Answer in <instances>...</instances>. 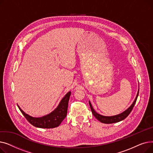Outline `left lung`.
I'll list each match as a JSON object with an SVG mask.
<instances>
[{
	"instance_id": "left-lung-1",
	"label": "left lung",
	"mask_w": 153,
	"mask_h": 153,
	"mask_svg": "<svg viewBox=\"0 0 153 153\" xmlns=\"http://www.w3.org/2000/svg\"><path fill=\"white\" fill-rule=\"evenodd\" d=\"M139 94V89L137 93V95H136V97L134 100V102H133V103L131 105V106L128 108V109H126L125 111H124L122 113L118 115H114V116H110V117H106V116H103L99 114H97V112H96L94 109L93 108L92 105H91V103L90 101H89V105L91 109V111L92 112V114L94 115V116L97 118L98 120L101 122V123H106V124H110V123H117L119 122L120 121H122V120H123L124 119H125L129 114L131 113V110H133L134 105H135V103L136 102V100H137L138 98V96Z\"/></svg>"
}]
</instances>
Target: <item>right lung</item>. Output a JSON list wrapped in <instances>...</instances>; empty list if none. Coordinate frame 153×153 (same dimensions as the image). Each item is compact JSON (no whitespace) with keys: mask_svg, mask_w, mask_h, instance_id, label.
<instances>
[{"mask_svg":"<svg viewBox=\"0 0 153 153\" xmlns=\"http://www.w3.org/2000/svg\"><path fill=\"white\" fill-rule=\"evenodd\" d=\"M71 92H68L62 99L58 106L51 113L42 117H33L25 113L18 105L19 108L26 118L28 122L37 128H53L58 126L63 120L66 118L68 112V107Z\"/></svg>","mask_w":153,"mask_h":153,"instance_id":"obj_1","label":"right lung"}]
</instances>
